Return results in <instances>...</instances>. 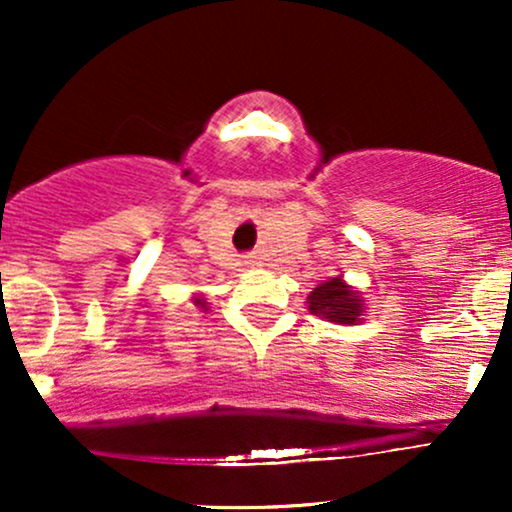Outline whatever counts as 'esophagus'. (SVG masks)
Segmentation results:
<instances>
[{
	"mask_svg": "<svg viewBox=\"0 0 512 512\" xmlns=\"http://www.w3.org/2000/svg\"><path fill=\"white\" fill-rule=\"evenodd\" d=\"M245 267H255V260H252V257H245Z\"/></svg>",
	"mask_w": 512,
	"mask_h": 512,
	"instance_id": "obj_1",
	"label": "esophagus"
}]
</instances>
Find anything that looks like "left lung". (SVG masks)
<instances>
[{
    "instance_id": "8db88e82",
    "label": "left lung",
    "mask_w": 512,
    "mask_h": 512,
    "mask_svg": "<svg viewBox=\"0 0 512 512\" xmlns=\"http://www.w3.org/2000/svg\"><path fill=\"white\" fill-rule=\"evenodd\" d=\"M308 310L313 315L325 317L327 322L356 325V322H361L366 305H363V298L346 284L342 276H334V279L310 291Z\"/></svg>"
}]
</instances>
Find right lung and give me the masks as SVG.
Instances as JSON below:
<instances>
[{
	"mask_svg": "<svg viewBox=\"0 0 512 512\" xmlns=\"http://www.w3.org/2000/svg\"><path fill=\"white\" fill-rule=\"evenodd\" d=\"M195 305H197V308L207 310V301H204V298H202V296H199V298H195Z\"/></svg>",
	"mask_w": 512,
	"mask_h": 512,
	"instance_id": "right-lung-1",
	"label": "right lung"
}]
</instances>
